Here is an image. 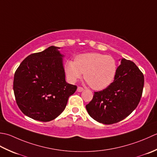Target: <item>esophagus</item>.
Returning <instances> with one entry per match:
<instances>
[{"mask_svg":"<svg viewBox=\"0 0 157 157\" xmlns=\"http://www.w3.org/2000/svg\"><path fill=\"white\" fill-rule=\"evenodd\" d=\"M83 89L82 87H78V88H77V91L78 92H81V91H83Z\"/></svg>","mask_w":157,"mask_h":157,"instance_id":"1","label":"esophagus"}]
</instances>
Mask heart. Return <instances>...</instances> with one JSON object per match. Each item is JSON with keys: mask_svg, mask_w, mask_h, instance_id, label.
Wrapping results in <instances>:
<instances>
[{"mask_svg": "<svg viewBox=\"0 0 157 157\" xmlns=\"http://www.w3.org/2000/svg\"><path fill=\"white\" fill-rule=\"evenodd\" d=\"M65 70L70 82H76L84 73V78L91 88L101 90L108 87L114 81L117 65L113 57L89 53L77 56L75 62L68 61Z\"/></svg>", "mask_w": 157, "mask_h": 157, "instance_id": "b5f03b06", "label": "heart"}]
</instances>
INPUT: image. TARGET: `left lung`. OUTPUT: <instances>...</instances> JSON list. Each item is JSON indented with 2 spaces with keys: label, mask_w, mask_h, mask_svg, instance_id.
<instances>
[{
  "label": "left lung",
  "mask_w": 157,
  "mask_h": 157,
  "mask_svg": "<svg viewBox=\"0 0 157 157\" xmlns=\"http://www.w3.org/2000/svg\"><path fill=\"white\" fill-rule=\"evenodd\" d=\"M144 84V75L138 67L132 61L123 58L114 81L104 90L94 92L86 109L91 118L100 123L119 122L137 106Z\"/></svg>",
  "instance_id": "obj_1"
}]
</instances>
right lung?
Listing matches in <instances>:
<instances>
[{
    "mask_svg": "<svg viewBox=\"0 0 157 157\" xmlns=\"http://www.w3.org/2000/svg\"><path fill=\"white\" fill-rule=\"evenodd\" d=\"M59 47L51 46L33 53L16 70L13 91L21 111L34 120L47 122L64 110L77 87L66 82L63 56Z\"/></svg>",
    "mask_w": 157,
    "mask_h": 157,
    "instance_id": "right-lung-1",
    "label": "right lung"
}]
</instances>
